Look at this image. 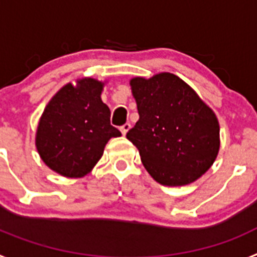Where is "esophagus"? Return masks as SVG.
<instances>
[{
	"label": "esophagus",
	"mask_w": 257,
	"mask_h": 257,
	"mask_svg": "<svg viewBox=\"0 0 257 257\" xmlns=\"http://www.w3.org/2000/svg\"><path fill=\"white\" fill-rule=\"evenodd\" d=\"M131 128V124L130 123H124L123 126L121 127V133L123 134V135H126L127 133H128V130H130Z\"/></svg>",
	"instance_id": "obj_1"
}]
</instances>
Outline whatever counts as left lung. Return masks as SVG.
I'll return each instance as SVG.
<instances>
[{"label":"left lung","mask_w":257,"mask_h":257,"mask_svg":"<svg viewBox=\"0 0 257 257\" xmlns=\"http://www.w3.org/2000/svg\"><path fill=\"white\" fill-rule=\"evenodd\" d=\"M139 121L126 138L157 183L183 187L198 180L216 160V114L194 90L169 72L130 81Z\"/></svg>","instance_id":"left-lung-1"}]
</instances>
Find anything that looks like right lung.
Wrapping results in <instances>:
<instances>
[{
	"instance_id": "add662e5",
	"label": "right lung",
	"mask_w": 257,
	"mask_h": 257,
	"mask_svg": "<svg viewBox=\"0 0 257 257\" xmlns=\"http://www.w3.org/2000/svg\"><path fill=\"white\" fill-rule=\"evenodd\" d=\"M105 82L85 77L67 83L51 97L38 122L36 148L45 165L65 178H83L121 133L110 124L101 100Z\"/></svg>"
}]
</instances>
